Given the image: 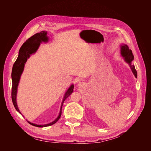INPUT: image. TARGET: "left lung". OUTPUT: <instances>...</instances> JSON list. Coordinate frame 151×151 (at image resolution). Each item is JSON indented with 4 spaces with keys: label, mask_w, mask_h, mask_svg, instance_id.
I'll list each match as a JSON object with an SVG mask.
<instances>
[{
    "label": "left lung",
    "mask_w": 151,
    "mask_h": 151,
    "mask_svg": "<svg viewBox=\"0 0 151 151\" xmlns=\"http://www.w3.org/2000/svg\"><path fill=\"white\" fill-rule=\"evenodd\" d=\"M121 54L122 56L125 58V60L127 62L130 67L131 68V70H132L133 74L135 76L136 78H137V70L134 67V65L133 63V60L134 59V56L132 54V51L131 50H129V47L127 45H124L121 46Z\"/></svg>",
    "instance_id": "1"
}]
</instances>
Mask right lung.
Segmentation results:
<instances>
[{
    "label": "right lung",
    "instance_id": "obj_1",
    "mask_svg": "<svg viewBox=\"0 0 151 151\" xmlns=\"http://www.w3.org/2000/svg\"><path fill=\"white\" fill-rule=\"evenodd\" d=\"M46 35H47V32L42 31V32H40L39 33L35 34L33 36H32L31 37L28 38L26 41V42L24 43L23 45L21 46L19 51L18 57L13 64V68H12V99L13 104L15 109H17V111H18L19 113H21L18 108V106L17 104V101H16V98H17V88H18V86L19 81L21 75L23 71L25 63L26 62L27 59L30 57V55L33 53H35L37 51L42 42H46L48 41V38H47ZM73 88H74V86L71 85L68 88L67 91L66 92L65 96L63 97V101L62 102V105L60 107L59 115L54 121L52 122L50 124L42 125L34 124L32 123H30L29 122H28L31 125H34L35 127H48L54 124L60 117V116L62 114V108L63 102H64L65 100L68 97H69L70 95L73 92Z\"/></svg>",
    "mask_w": 151,
    "mask_h": 151
}]
</instances>
